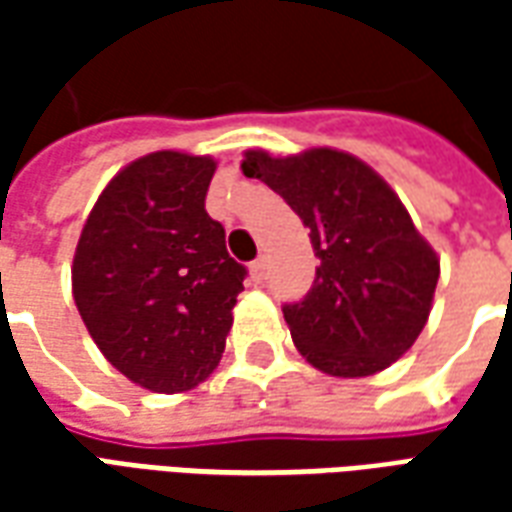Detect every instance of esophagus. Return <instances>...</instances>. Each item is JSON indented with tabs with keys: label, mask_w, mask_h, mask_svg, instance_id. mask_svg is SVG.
I'll use <instances>...</instances> for the list:
<instances>
[{
	"label": "esophagus",
	"mask_w": 512,
	"mask_h": 512,
	"mask_svg": "<svg viewBox=\"0 0 512 512\" xmlns=\"http://www.w3.org/2000/svg\"><path fill=\"white\" fill-rule=\"evenodd\" d=\"M252 279H255V282H263V279H266V260H263V257H257L255 263H252Z\"/></svg>",
	"instance_id": "1"
}]
</instances>
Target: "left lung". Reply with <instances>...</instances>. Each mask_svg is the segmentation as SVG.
Wrapping results in <instances>:
<instances>
[{
  "label": "left lung",
  "instance_id": "8db88e82",
  "mask_svg": "<svg viewBox=\"0 0 512 512\" xmlns=\"http://www.w3.org/2000/svg\"><path fill=\"white\" fill-rule=\"evenodd\" d=\"M241 169L299 213L321 260L310 293L282 307L299 354L337 378L397 362L428 323L439 257L389 183L332 147L288 158L246 150Z\"/></svg>",
  "mask_w": 512,
  "mask_h": 512
}]
</instances>
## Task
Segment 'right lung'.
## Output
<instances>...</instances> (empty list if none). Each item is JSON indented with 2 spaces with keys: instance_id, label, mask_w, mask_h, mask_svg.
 <instances>
[{
  "instance_id": "1",
  "label": "right lung",
  "mask_w": 512,
  "mask_h": 512,
  "mask_svg": "<svg viewBox=\"0 0 512 512\" xmlns=\"http://www.w3.org/2000/svg\"><path fill=\"white\" fill-rule=\"evenodd\" d=\"M216 161L180 150L136 158L109 180L73 255V301L101 354L150 392L211 376L246 268L205 211Z\"/></svg>"
}]
</instances>
